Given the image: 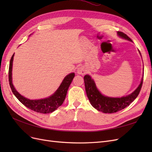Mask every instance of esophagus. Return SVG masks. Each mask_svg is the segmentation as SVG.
Returning a JSON list of instances; mask_svg holds the SVG:
<instances>
[{"instance_id": "34e87169", "label": "esophagus", "mask_w": 152, "mask_h": 152, "mask_svg": "<svg viewBox=\"0 0 152 152\" xmlns=\"http://www.w3.org/2000/svg\"><path fill=\"white\" fill-rule=\"evenodd\" d=\"M86 73V70L84 66H80L77 69V73L80 75H84Z\"/></svg>"}]
</instances>
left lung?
I'll list each match as a JSON object with an SVG mask.
<instances>
[{
  "label": "left lung",
  "mask_w": 152,
  "mask_h": 152,
  "mask_svg": "<svg viewBox=\"0 0 152 152\" xmlns=\"http://www.w3.org/2000/svg\"><path fill=\"white\" fill-rule=\"evenodd\" d=\"M117 34L121 37L132 42V40L123 32L118 31ZM84 79L86 94L91 105L98 111L105 113H113L127 107L138 96L142 84V79L137 88L131 94L122 98H111L104 96L100 93L90 75H86Z\"/></svg>",
  "instance_id": "1"
}]
</instances>
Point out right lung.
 I'll use <instances>...</instances> for the list:
<instances>
[{"instance_id":"right-lung-1","label":"right lung","mask_w":152,"mask_h":152,"mask_svg":"<svg viewBox=\"0 0 152 152\" xmlns=\"http://www.w3.org/2000/svg\"><path fill=\"white\" fill-rule=\"evenodd\" d=\"M14 54H13L11 58L10 68H9V82L13 94L23 104L35 112L49 113L55 111L58 107H60L65 100L68 87L75 77V73H71L66 75L57 91L49 97L37 100H31L21 96L13 86L12 82V67Z\"/></svg>"}]
</instances>
